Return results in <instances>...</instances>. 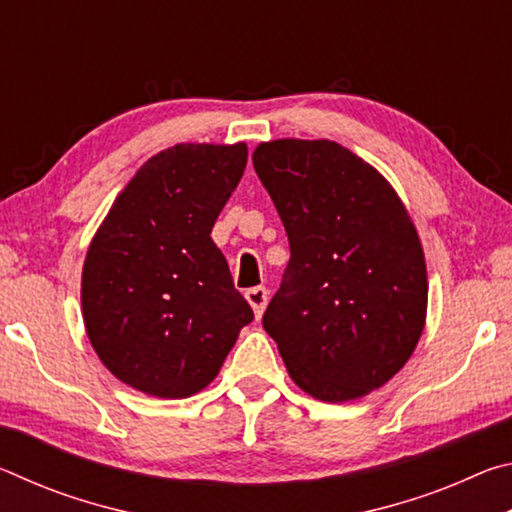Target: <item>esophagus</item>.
<instances>
[{
	"instance_id": "obj_1",
	"label": "esophagus",
	"mask_w": 512,
	"mask_h": 512,
	"mask_svg": "<svg viewBox=\"0 0 512 512\" xmlns=\"http://www.w3.org/2000/svg\"><path fill=\"white\" fill-rule=\"evenodd\" d=\"M246 300L250 302V307H253L255 316L262 318L264 309H266V302H268V291L264 287H253L246 291Z\"/></svg>"
}]
</instances>
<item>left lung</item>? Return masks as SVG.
Here are the masks:
<instances>
[{"instance_id":"left-lung-1","label":"left lung","mask_w":512,"mask_h":512,"mask_svg":"<svg viewBox=\"0 0 512 512\" xmlns=\"http://www.w3.org/2000/svg\"><path fill=\"white\" fill-rule=\"evenodd\" d=\"M253 164L291 246L262 325L311 397L368 395L422 336L429 282L418 230L391 183L341 144L262 142Z\"/></svg>"}]
</instances>
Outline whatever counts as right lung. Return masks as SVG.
Segmentation results:
<instances>
[{
  "mask_svg": "<svg viewBox=\"0 0 512 512\" xmlns=\"http://www.w3.org/2000/svg\"><path fill=\"white\" fill-rule=\"evenodd\" d=\"M248 146L176 144L146 160L94 235L83 264L88 339L135 391L180 400L210 384L253 320L212 228Z\"/></svg>",
  "mask_w": 512,
  "mask_h": 512,
  "instance_id": "right-lung-1",
  "label": "right lung"
}]
</instances>
